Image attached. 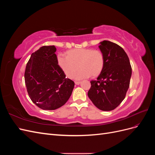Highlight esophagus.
<instances>
[{
	"label": "esophagus",
	"instance_id": "1",
	"mask_svg": "<svg viewBox=\"0 0 155 155\" xmlns=\"http://www.w3.org/2000/svg\"><path fill=\"white\" fill-rule=\"evenodd\" d=\"M80 83H81L80 81H75V84H76V85H79Z\"/></svg>",
	"mask_w": 155,
	"mask_h": 155
}]
</instances>
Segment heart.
<instances>
[{"instance_id":"1","label":"heart","mask_w":155,"mask_h":155,"mask_svg":"<svg viewBox=\"0 0 155 155\" xmlns=\"http://www.w3.org/2000/svg\"><path fill=\"white\" fill-rule=\"evenodd\" d=\"M58 63L66 76L72 78L79 68L76 78L81 79L99 76L105 66L104 55L100 50L91 48H75L68 50L66 57L59 55Z\"/></svg>"}]
</instances>
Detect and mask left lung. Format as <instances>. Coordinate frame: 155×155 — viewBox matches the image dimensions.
<instances>
[{"instance_id":"obj_1","label":"left lung","mask_w":155,"mask_h":155,"mask_svg":"<svg viewBox=\"0 0 155 155\" xmlns=\"http://www.w3.org/2000/svg\"><path fill=\"white\" fill-rule=\"evenodd\" d=\"M105 57V66L97 80L91 81L88 96L98 109L114 110L125 97L129 87L132 68L124 50L109 41L100 43Z\"/></svg>"}]
</instances>
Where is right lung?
I'll return each mask as SVG.
<instances>
[{
	"mask_svg": "<svg viewBox=\"0 0 155 155\" xmlns=\"http://www.w3.org/2000/svg\"><path fill=\"white\" fill-rule=\"evenodd\" d=\"M55 46H43L32 53L28 62L25 80L31 100L44 110L64 105L72 94L74 82L66 78L58 63Z\"/></svg>",
	"mask_w": 155,
	"mask_h": 155,
	"instance_id": "add662e5",
	"label": "right lung"
}]
</instances>
